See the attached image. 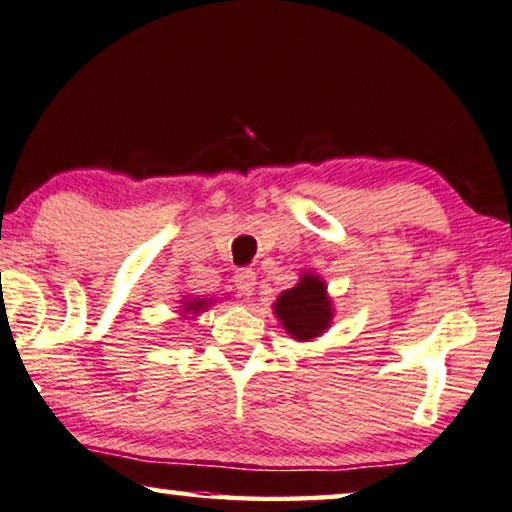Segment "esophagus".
I'll return each mask as SVG.
<instances>
[{"instance_id": "obj_1", "label": "esophagus", "mask_w": 512, "mask_h": 512, "mask_svg": "<svg viewBox=\"0 0 512 512\" xmlns=\"http://www.w3.org/2000/svg\"><path fill=\"white\" fill-rule=\"evenodd\" d=\"M233 281H236V288L240 290V295H245V297L254 295V290H256V272L240 270Z\"/></svg>"}]
</instances>
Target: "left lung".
Instances as JSON below:
<instances>
[{
  "label": "left lung",
  "instance_id": "left-lung-1",
  "mask_svg": "<svg viewBox=\"0 0 512 512\" xmlns=\"http://www.w3.org/2000/svg\"><path fill=\"white\" fill-rule=\"evenodd\" d=\"M274 315L297 342L320 338L333 322V301L320 274L304 272L297 286L283 290L274 301Z\"/></svg>",
  "mask_w": 512,
  "mask_h": 512
}]
</instances>
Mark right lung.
Returning a JSON list of instances; mask_svg holds the SVG:
<instances>
[{
  "mask_svg": "<svg viewBox=\"0 0 512 512\" xmlns=\"http://www.w3.org/2000/svg\"><path fill=\"white\" fill-rule=\"evenodd\" d=\"M213 306V299H204V297H183L181 299V320H192V317L204 313L206 308Z\"/></svg>",
  "mask_w": 512,
  "mask_h": 512,
  "instance_id": "1",
  "label": "right lung"
}]
</instances>
